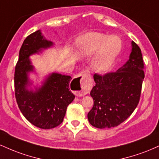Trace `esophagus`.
<instances>
[{
	"mask_svg": "<svg viewBox=\"0 0 159 159\" xmlns=\"http://www.w3.org/2000/svg\"><path fill=\"white\" fill-rule=\"evenodd\" d=\"M72 86L75 88L78 95L84 96L90 92L93 87L91 78L86 73H80L72 81Z\"/></svg>",
	"mask_w": 159,
	"mask_h": 159,
	"instance_id": "1",
	"label": "esophagus"
}]
</instances>
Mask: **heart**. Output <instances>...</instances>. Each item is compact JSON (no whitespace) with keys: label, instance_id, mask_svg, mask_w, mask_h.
<instances>
[{"label":"heart","instance_id":"b5f03b06","mask_svg":"<svg viewBox=\"0 0 159 159\" xmlns=\"http://www.w3.org/2000/svg\"><path fill=\"white\" fill-rule=\"evenodd\" d=\"M122 48V41L116 35L88 33L78 39L77 52L85 56L93 54L90 66L95 72L105 73L112 67Z\"/></svg>","mask_w":159,"mask_h":159}]
</instances>
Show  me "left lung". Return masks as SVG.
Returning a JSON list of instances; mask_svg holds the SVG:
<instances>
[{
  "label": "left lung",
  "instance_id": "1",
  "mask_svg": "<svg viewBox=\"0 0 159 159\" xmlns=\"http://www.w3.org/2000/svg\"><path fill=\"white\" fill-rule=\"evenodd\" d=\"M143 68L141 51L132 41L129 59L121 68L105 75H94L96 85L90 91L93 107L87 114L93 126H117L132 114L140 100Z\"/></svg>",
  "mask_w": 159,
  "mask_h": 159
}]
</instances>
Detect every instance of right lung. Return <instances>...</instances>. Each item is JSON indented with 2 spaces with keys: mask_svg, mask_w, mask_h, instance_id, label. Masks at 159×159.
Here are the masks:
<instances>
[{
  "mask_svg": "<svg viewBox=\"0 0 159 159\" xmlns=\"http://www.w3.org/2000/svg\"><path fill=\"white\" fill-rule=\"evenodd\" d=\"M41 30L33 33L24 41L16 66L15 95L18 105L26 119L35 126L49 129L63 122L68 105L75 98L69 90L72 77L57 72L49 74L40 87L32 88L29 75L34 72L30 57L53 46Z\"/></svg>",
  "mask_w": 159,
  "mask_h": 159,
  "instance_id": "1",
  "label": "right lung"
}]
</instances>
